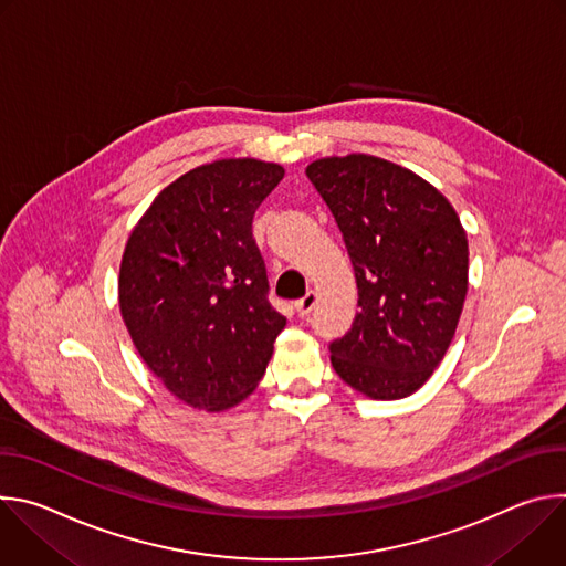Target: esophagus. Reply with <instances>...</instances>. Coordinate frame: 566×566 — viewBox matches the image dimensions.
Listing matches in <instances>:
<instances>
[{"label":"esophagus","mask_w":566,"mask_h":566,"mask_svg":"<svg viewBox=\"0 0 566 566\" xmlns=\"http://www.w3.org/2000/svg\"><path fill=\"white\" fill-rule=\"evenodd\" d=\"M315 304H317V293L308 291L304 297H300L295 302V311H297V315H308L315 308Z\"/></svg>","instance_id":"1"}]
</instances>
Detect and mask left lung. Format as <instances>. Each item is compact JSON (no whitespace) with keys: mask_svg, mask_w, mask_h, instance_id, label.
<instances>
[{"mask_svg":"<svg viewBox=\"0 0 566 566\" xmlns=\"http://www.w3.org/2000/svg\"><path fill=\"white\" fill-rule=\"evenodd\" d=\"M306 177L354 264L358 306L332 343L336 374L376 400L415 394L443 360L468 293V239L452 203L412 170L371 154L325 156Z\"/></svg>","mask_w":566,"mask_h":566,"instance_id":"left-lung-1","label":"left lung"}]
</instances>
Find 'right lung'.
Here are the masks:
<instances>
[{
	"instance_id": "add662e5",
	"label": "right lung",
	"mask_w": 566,
	"mask_h": 566,
	"mask_svg": "<svg viewBox=\"0 0 566 566\" xmlns=\"http://www.w3.org/2000/svg\"><path fill=\"white\" fill-rule=\"evenodd\" d=\"M282 177V166L258 158L199 166L156 195L125 244V327L149 371L195 410L244 400L286 325L266 300L253 239L255 210Z\"/></svg>"
}]
</instances>
